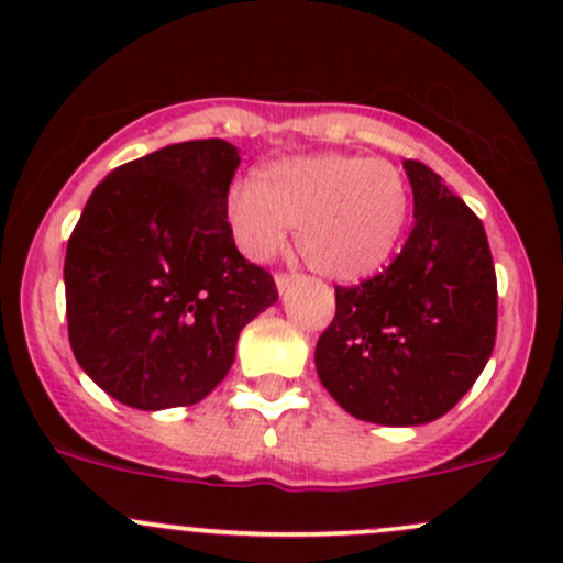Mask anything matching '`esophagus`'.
<instances>
[{
	"label": "esophagus",
	"mask_w": 563,
	"mask_h": 563,
	"mask_svg": "<svg viewBox=\"0 0 563 563\" xmlns=\"http://www.w3.org/2000/svg\"><path fill=\"white\" fill-rule=\"evenodd\" d=\"M294 280H297V275H294V272H277V275H275L277 291H280V294H286L288 288L294 286Z\"/></svg>",
	"instance_id": "esophagus-1"
}]
</instances>
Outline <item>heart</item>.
Segmentation results:
<instances>
[{"label":"heart","mask_w":563,"mask_h":563,"mask_svg":"<svg viewBox=\"0 0 563 563\" xmlns=\"http://www.w3.org/2000/svg\"><path fill=\"white\" fill-rule=\"evenodd\" d=\"M412 194L405 173L386 158L312 153L266 162L251 183H236L223 202L229 234L242 256L269 262L288 227L310 269L353 283L375 275L399 247Z\"/></svg>","instance_id":"1"}]
</instances>
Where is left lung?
<instances>
[{
    "mask_svg": "<svg viewBox=\"0 0 563 563\" xmlns=\"http://www.w3.org/2000/svg\"><path fill=\"white\" fill-rule=\"evenodd\" d=\"M416 227L399 256L336 286L316 369L358 421L418 426L445 416L488 364L496 272L483 221L434 169L407 158Z\"/></svg>",
    "mask_w": 563,
    "mask_h": 563,
    "instance_id": "8db88e82",
    "label": "left lung"
}]
</instances>
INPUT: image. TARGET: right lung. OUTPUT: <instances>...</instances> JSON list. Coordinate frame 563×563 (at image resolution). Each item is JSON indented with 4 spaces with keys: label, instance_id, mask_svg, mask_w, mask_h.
Returning <instances> with one entry per match:
<instances>
[{
    "label": "right lung",
    "instance_id": "obj_1",
    "mask_svg": "<svg viewBox=\"0 0 563 563\" xmlns=\"http://www.w3.org/2000/svg\"><path fill=\"white\" fill-rule=\"evenodd\" d=\"M240 167L227 140H188L121 164L93 188L64 262L75 358L137 410L202 401L236 336L277 301L236 251L223 202Z\"/></svg>",
    "mask_w": 563,
    "mask_h": 563
}]
</instances>
